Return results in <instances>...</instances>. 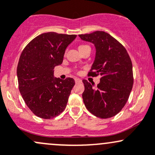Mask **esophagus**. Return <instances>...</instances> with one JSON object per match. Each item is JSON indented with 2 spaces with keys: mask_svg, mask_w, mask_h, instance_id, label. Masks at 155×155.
Wrapping results in <instances>:
<instances>
[{
  "mask_svg": "<svg viewBox=\"0 0 155 155\" xmlns=\"http://www.w3.org/2000/svg\"><path fill=\"white\" fill-rule=\"evenodd\" d=\"M74 81H75L76 84H81V83L82 82V81H81V79H79V78H75V79H74Z\"/></svg>",
  "mask_w": 155,
  "mask_h": 155,
  "instance_id": "1",
  "label": "esophagus"
}]
</instances>
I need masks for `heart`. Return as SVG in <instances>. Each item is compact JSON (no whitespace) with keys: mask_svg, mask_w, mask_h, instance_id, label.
Masks as SVG:
<instances>
[{"mask_svg":"<svg viewBox=\"0 0 155 155\" xmlns=\"http://www.w3.org/2000/svg\"><path fill=\"white\" fill-rule=\"evenodd\" d=\"M86 46H86V45H81V46H79V47H78V49H82V48L86 47Z\"/></svg>","mask_w":155,"mask_h":155,"instance_id":"1","label":"heart"}]
</instances>
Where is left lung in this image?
I'll return each mask as SVG.
<instances>
[{
	"label": "left lung",
	"mask_w": 155,
	"mask_h": 155,
	"mask_svg": "<svg viewBox=\"0 0 155 155\" xmlns=\"http://www.w3.org/2000/svg\"><path fill=\"white\" fill-rule=\"evenodd\" d=\"M79 37L95 46V58L89 74L101 75L95 87L83 80L85 106L97 117H113L124 107L132 89L134 78L130 57L124 46L105 31H96L79 35Z\"/></svg>",
	"instance_id": "1"
}]
</instances>
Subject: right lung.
Segmentation results:
<instances>
[{
  "label": "right lung",
  "instance_id": "right-lung-1",
  "mask_svg": "<svg viewBox=\"0 0 155 155\" xmlns=\"http://www.w3.org/2000/svg\"><path fill=\"white\" fill-rule=\"evenodd\" d=\"M75 35L43 33L27 45L17 67L18 86L29 109L38 117L51 119L66 108L74 81L54 77V68L61 65L66 47Z\"/></svg>",
  "mask_w": 155,
  "mask_h": 155
}]
</instances>
